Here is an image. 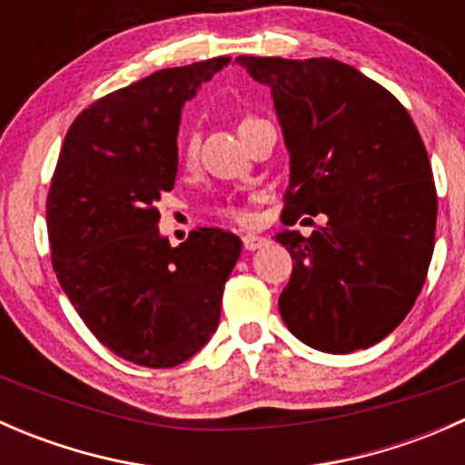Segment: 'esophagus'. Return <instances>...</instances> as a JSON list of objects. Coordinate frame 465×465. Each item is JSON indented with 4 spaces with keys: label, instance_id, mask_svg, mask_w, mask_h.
I'll return each instance as SVG.
<instances>
[{
    "label": "esophagus",
    "instance_id": "esophagus-1",
    "mask_svg": "<svg viewBox=\"0 0 465 465\" xmlns=\"http://www.w3.org/2000/svg\"><path fill=\"white\" fill-rule=\"evenodd\" d=\"M265 238L262 236H256V233H245V236H242V247H245L247 252H254V250H259V247H262L265 245Z\"/></svg>",
    "mask_w": 465,
    "mask_h": 465
}]
</instances>
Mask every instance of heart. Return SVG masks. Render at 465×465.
Masks as SVG:
<instances>
[{
    "label": "heart",
    "instance_id": "obj_1",
    "mask_svg": "<svg viewBox=\"0 0 465 465\" xmlns=\"http://www.w3.org/2000/svg\"><path fill=\"white\" fill-rule=\"evenodd\" d=\"M254 121H261V119H256V116H242L241 119V125H238V130H245L247 125H252L254 124ZM184 154L186 157H193L195 154V143H193V139H186V145H184ZM227 211V215H232V218H242V211H238V209H233V206H229V209H224Z\"/></svg>",
    "mask_w": 465,
    "mask_h": 465
}]
</instances>
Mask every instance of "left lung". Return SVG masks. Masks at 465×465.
Returning <instances> with one entry per match:
<instances>
[{"instance_id": "8db88e82", "label": "left lung", "mask_w": 465, "mask_h": 465, "mask_svg": "<svg viewBox=\"0 0 465 465\" xmlns=\"http://www.w3.org/2000/svg\"><path fill=\"white\" fill-rule=\"evenodd\" d=\"M236 63L272 89L283 128L290 186L281 220L326 215L308 238L276 233L294 261L281 317L323 353L369 349L405 320L432 261L436 189L423 139L391 92L340 60Z\"/></svg>"}]
</instances>
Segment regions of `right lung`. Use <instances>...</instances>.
Wrapping results in <instances>:
<instances>
[{
    "label": "right lung",
    "mask_w": 465,
    "mask_h": 465,
    "mask_svg": "<svg viewBox=\"0 0 465 465\" xmlns=\"http://www.w3.org/2000/svg\"><path fill=\"white\" fill-rule=\"evenodd\" d=\"M229 60L162 69L98 98L69 128L51 177L60 288L96 340L139 367H177L203 349L241 256V238L218 227L171 247L154 206L175 184L182 105Z\"/></svg>",
    "instance_id": "obj_1"
}]
</instances>
